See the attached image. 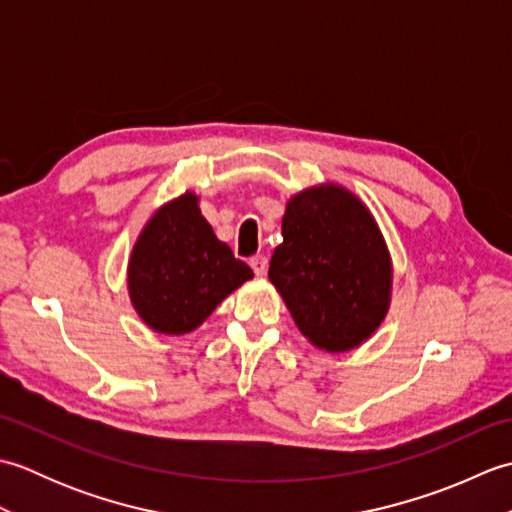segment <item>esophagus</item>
Instances as JSON below:
<instances>
[{
	"label": "esophagus",
	"instance_id": "1",
	"mask_svg": "<svg viewBox=\"0 0 512 512\" xmlns=\"http://www.w3.org/2000/svg\"><path fill=\"white\" fill-rule=\"evenodd\" d=\"M250 268L255 270V275L257 277H264L266 275V270H268V259L264 257V255H255L253 259H250Z\"/></svg>",
	"mask_w": 512,
	"mask_h": 512
}]
</instances>
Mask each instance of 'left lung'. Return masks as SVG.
Instances as JSON below:
<instances>
[{
  "label": "left lung",
  "instance_id": "left-lung-1",
  "mask_svg": "<svg viewBox=\"0 0 512 512\" xmlns=\"http://www.w3.org/2000/svg\"><path fill=\"white\" fill-rule=\"evenodd\" d=\"M268 279L297 328L319 350L363 345L387 317L391 257L365 202L325 182L292 195Z\"/></svg>",
  "mask_w": 512,
  "mask_h": 512
}]
</instances>
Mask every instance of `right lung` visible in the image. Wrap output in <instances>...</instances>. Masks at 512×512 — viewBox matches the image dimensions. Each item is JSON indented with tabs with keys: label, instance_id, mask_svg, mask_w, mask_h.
Here are the masks:
<instances>
[{
	"label": "right lung",
	"instance_id": "1",
	"mask_svg": "<svg viewBox=\"0 0 512 512\" xmlns=\"http://www.w3.org/2000/svg\"><path fill=\"white\" fill-rule=\"evenodd\" d=\"M198 202L187 191L162 204L129 255V299L143 323L160 334L193 332L253 279V270L215 237Z\"/></svg>",
	"mask_w": 512,
	"mask_h": 512
}]
</instances>
